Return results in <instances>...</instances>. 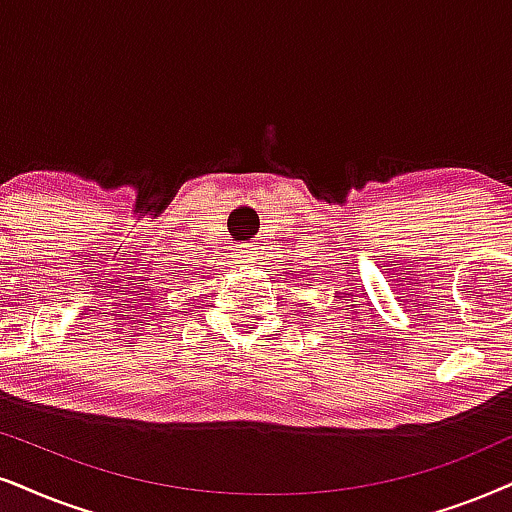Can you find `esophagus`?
I'll list each match as a JSON object with an SVG mask.
<instances>
[{
  "instance_id": "1",
  "label": "esophagus",
  "mask_w": 512,
  "mask_h": 512,
  "mask_svg": "<svg viewBox=\"0 0 512 512\" xmlns=\"http://www.w3.org/2000/svg\"><path fill=\"white\" fill-rule=\"evenodd\" d=\"M236 260L241 264H250L252 260H255V248H252L250 243H241V245H238Z\"/></svg>"
}]
</instances>
